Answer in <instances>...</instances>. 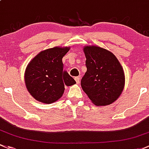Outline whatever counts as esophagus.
<instances>
[{
	"label": "esophagus",
	"mask_w": 149,
	"mask_h": 149,
	"mask_svg": "<svg viewBox=\"0 0 149 149\" xmlns=\"http://www.w3.org/2000/svg\"><path fill=\"white\" fill-rule=\"evenodd\" d=\"M74 79H75V81H76L77 83V84L79 83V80H80V79H79V77H75Z\"/></svg>",
	"instance_id": "obj_1"
}]
</instances>
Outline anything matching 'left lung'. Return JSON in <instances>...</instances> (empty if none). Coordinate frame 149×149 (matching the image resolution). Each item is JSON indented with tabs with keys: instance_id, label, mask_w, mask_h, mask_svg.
<instances>
[{
	"instance_id": "1",
	"label": "left lung",
	"mask_w": 149,
	"mask_h": 149,
	"mask_svg": "<svg viewBox=\"0 0 149 149\" xmlns=\"http://www.w3.org/2000/svg\"><path fill=\"white\" fill-rule=\"evenodd\" d=\"M84 52L87 72L81 79L82 90L95 105H110L123 90L122 66L112 52L101 47L87 46Z\"/></svg>"
}]
</instances>
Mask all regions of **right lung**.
<instances>
[{
    "label": "right lung",
    "instance_id": "add662e5",
    "mask_svg": "<svg viewBox=\"0 0 149 149\" xmlns=\"http://www.w3.org/2000/svg\"><path fill=\"white\" fill-rule=\"evenodd\" d=\"M69 50V47L48 49L38 54L28 64L24 75L26 86L36 100L52 103L62 97L64 85L76 83L64 70L62 63V58Z\"/></svg>",
    "mask_w": 149,
    "mask_h": 149
}]
</instances>
